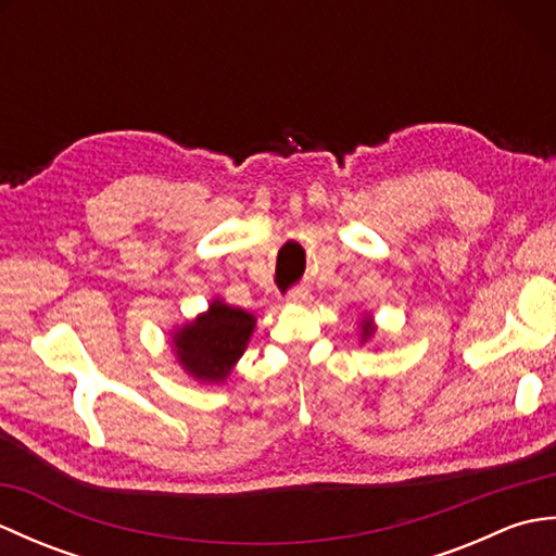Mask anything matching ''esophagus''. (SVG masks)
<instances>
[{"instance_id": "34e87169", "label": "esophagus", "mask_w": 556, "mask_h": 556, "mask_svg": "<svg viewBox=\"0 0 556 556\" xmlns=\"http://www.w3.org/2000/svg\"><path fill=\"white\" fill-rule=\"evenodd\" d=\"M287 301L293 303V305H308L313 301V296H311L308 289H293V291H289Z\"/></svg>"}]
</instances>
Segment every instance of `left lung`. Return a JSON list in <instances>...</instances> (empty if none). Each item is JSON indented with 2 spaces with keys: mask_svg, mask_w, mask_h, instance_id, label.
<instances>
[{
  "mask_svg": "<svg viewBox=\"0 0 556 556\" xmlns=\"http://www.w3.org/2000/svg\"><path fill=\"white\" fill-rule=\"evenodd\" d=\"M375 332H377L375 317H372L370 313L363 315V320L358 323V339H361V344H368V341L375 337Z\"/></svg>",
  "mask_w": 556,
  "mask_h": 556,
  "instance_id": "8db88e82",
  "label": "left lung"
}]
</instances>
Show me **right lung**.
<instances>
[{
	"label": "right lung",
	"mask_w": 556,
	"mask_h": 556,
	"mask_svg": "<svg viewBox=\"0 0 556 556\" xmlns=\"http://www.w3.org/2000/svg\"><path fill=\"white\" fill-rule=\"evenodd\" d=\"M255 323L253 313L212 299L205 313L174 329L169 346L181 370L198 384H224L245 353Z\"/></svg>",
	"instance_id": "add662e5"
}]
</instances>
